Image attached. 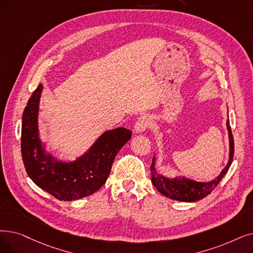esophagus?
<instances>
[{
    "label": "esophagus",
    "mask_w": 253,
    "mask_h": 253,
    "mask_svg": "<svg viewBox=\"0 0 253 253\" xmlns=\"http://www.w3.org/2000/svg\"><path fill=\"white\" fill-rule=\"evenodd\" d=\"M151 125V120L148 116H141L138 118L136 121L135 126H134V131L135 132H144V131L150 127Z\"/></svg>",
    "instance_id": "34e87169"
}]
</instances>
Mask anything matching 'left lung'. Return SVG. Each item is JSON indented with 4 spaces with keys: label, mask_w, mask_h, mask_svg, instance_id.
<instances>
[{
    "label": "left lung",
    "mask_w": 253,
    "mask_h": 253,
    "mask_svg": "<svg viewBox=\"0 0 253 253\" xmlns=\"http://www.w3.org/2000/svg\"><path fill=\"white\" fill-rule=\"evenodd\" d=\"M226 127L229 138V158L226 167L217 178L207 183L196 182L184 177H175L173 179L167 178L163 174L157 172L155 169L156 157L154 156L151 166V177L152 183L155 186V188L169 199L180 202H196L210 194L227 172L234 158V137L229 125V120L226 121Z\"/></svg>",
    "instance_id": "left-lung-1"
}]
</instances>
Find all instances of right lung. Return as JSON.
Wrapping results in <instances>:
<instances>
[{
	"label": "right lung",
	"instance_id": "add662e5",
	"mask_svg": "<svg viewBox=\"0 0 253 253\" xmlns=\"http://www.w3.org/2000/svg\"><path fill=\"white\" fill-rule=\"evenodd\" d=\"M42 89L40 84L23 114L21 156L27 173L38 187L60 201L70 202L89 196L106 182L116 155L132 133L124 127L105 131L75 161H59L46 153L39 138L38 112Z\"/></svg>",
	"mask_w": 253,
	"mask_h": 253
}]
</instances>
